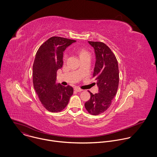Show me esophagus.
Instances as JSON below:
<instances>
[{"label": "esophagus", "instance_id": "esophagus-1", "mask_svg": "<svg viewBox=\"0 0 157 157\" xmlns=\"http://www.w3.org/2000/svg\"><path fill=\"white\" fill-rule=\"evenodd\" d=\"M74 90H75V91H77V92H81V91L83 90H82V89H80V88H74Z\"/></svg>", "mask_w": 157, "mask_h": 157}]
</instances>
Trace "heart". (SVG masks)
Returning <instances> with one entry per match:
<instances>
[{"instance_id": "obj_1", "label": "heart", "mask_w": 157, "mask_h": 157, "mask_svg": "<svg viewBox=\"0 0 157 157\" xmlns=\"http://www.w3.org/2000/svg\"><path fill=\"white\" fill-rule=\"evenodd\" d=\"M77 52L79 54V56L80 58L85 56H87V55H90V52L86 51V49H83V48H79L77 50ZM67 59V54L65 53L64 55H63V62H66Z\"/></svg>"}]
</instances>
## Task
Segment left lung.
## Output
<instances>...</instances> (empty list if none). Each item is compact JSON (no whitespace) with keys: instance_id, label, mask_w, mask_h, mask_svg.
Returning a JSON list of instances; mask_svg holds the SVG:
<instances>
[{"instance_id":"left-lung-1","label":"left lung","mask_w":157,"mask_h":157,"mask_svg":"<svg viewBox=\"0 0 157 157\" xmlns=\"http://www.w3.org/2000/svg\"><path fill=\"white\" fill-rule=\"evenodd\" d=\"M94 50L96 62L92 77L97 82L98 92L90 91V100L85 104L90 114L99 115L111 106L117 94L119 83V70L117 60L111 49L100 42H88Z\"/></svg>"}]
</instances>
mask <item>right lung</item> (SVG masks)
I'll use <instances>...</instances> for the list:
<instances>
[{"label": "right lung", "mask_w": 157, "mask_h": 157, "mask_svg": "<svg viewBox=\"0 0 157 157\" xmlns=\"http://www.w3.org/2000/svg\"><path fill=\"white\" fill-rule=\"evenodd\" d=\"M75 40L61 37H52L37 51L33 66V82L42 105L51 112H59L67 106L73 94V88L56 85L57 71L63 66V54Z\"/></svg>", "instance_id": "1"}]
</instances>
